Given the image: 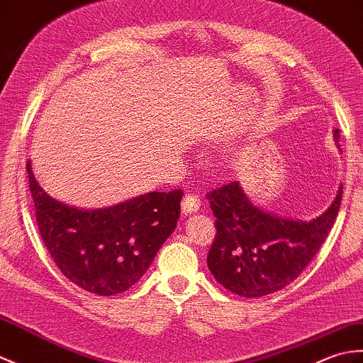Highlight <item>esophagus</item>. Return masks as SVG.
Wrapping results in <instances>:
<instances>
[{"label": "esophagus", "mask_w": 363, "mask_h": 363, "mask_svg": "<svg viewBox=\"0 0 363 363\" xmlns=\"http://www.w3.org/2000/svg\"><path fill=\"white\" fill-rule=\"evenodd\" d=\"M201 207V199L190 193V195H185V198L182 199V212L184 213H195L198 212Z\"/></svg>", "instance_id": "obj_1"}]
</instances>
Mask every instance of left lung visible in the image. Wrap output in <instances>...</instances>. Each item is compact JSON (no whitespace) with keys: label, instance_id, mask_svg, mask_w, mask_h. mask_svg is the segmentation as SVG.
<instances>
[{"label":"left lung","instance_id":"left-lung-1","mask_svg":"<svg viewBox=\"0 0 363 363\" xmlns=\"http://www.w3.org/2000/svg\"><path fill=\"white\" fill-rule=\"evenodd\" d=\"M339 148V130L333 131ZM216 218V238L207 266L215 280L241 297L280 291L305 271L337 218L342 185L331 206L314 220L284 218L254 204L238 181L207 195Z\"/></svg>","mask_w":363,"mask_h":363}]
</instances>
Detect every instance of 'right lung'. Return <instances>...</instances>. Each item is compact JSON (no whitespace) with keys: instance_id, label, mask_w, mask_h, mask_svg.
I'll return each mask as SVG.
<instances>
[{"instance_id":"obj_1","label":"right lung","mask_w":363,"mask_h":363,"mask_svg":"<svg viewBox=\"0 0 363 363\" xmlns=\"http://www.w3.org/2000/svg\"><path fill=\"white\" fill-rule=\"evenodd\" d=\"M40 235L67 280L96 296L139 281L181 215V190L150 191L102 208H80L41 187L28 162Z\"/></svg>"}]
</instances>
